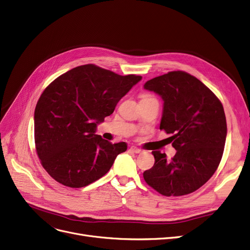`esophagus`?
Here are the masks:
<instances>
[{
  "instance_id": "1",
  "label": "esophagus",
  "mask_w": 250,
  "mask_h": 250,
  "mask_svg": "<svg viewBox=\"0 0 250 250\" xmlns=\"http://www.w3.org/2000/svg\"><path fill=\"white\" fill-rule=\"evenodd\" d=\"M129 150H131L132 152H134V153H141V152H142V150H141L138 147H136V146H132L131 148H129Z\"/></svg>"
}]
</instances>
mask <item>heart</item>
Listing matches in <instances>:
<instances>
[{
  "label": "heart",
  "mask_w": 250,
  "mask_h": 250,
  "mask_svg": "<svg viewBox=\"0 0 250 250\" xmlns=\"http://www.w3.org/2000/svg\"><path fill=\"white\" fill-rule=\"evenodd\" d=\"M151 96H149V95H142V99H146V98H150Z\"/></svg>",
  "instance_id": "heart-1"
}]
</instances>
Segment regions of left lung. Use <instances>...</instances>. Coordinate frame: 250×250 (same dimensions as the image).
<instances>
[{"instance_id": "8db88e82", "label": "left lung", "mask_w": 250, "mask_h": 250, "mask_svg": "<svg viewBox=\"0 0 250 250\" xmlns=\"http://www.w3.org/2000/svg\"><path fill=\"white\" fill-rule=\"evenodd\" d=\"M164 100L160 129L171 134L177 150L170 160L153 151L155 162L143 173L150 187L165 196L199 189L218 168L227 137L224 107L203 83L185 71H170L145 83Z\"/></svg>"}]
</instances>
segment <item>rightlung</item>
<instances>
[{
    "label": "right lung",
    "instance_id": "1",
    "mask_svg": "<svg viewBox=\"0 0 250 250\" xmlns=\"http://www.w3.org/2000/svg\"><path fill=\"white\" fill-rule=\"evenodd\" d=\"M141 80L85 64L47 86L35 110V142L42 167L54 180L82 188L110 169L127 145L108 142L95 134L96 127Z\"/></svg>",
    "mask_w": 250,
    "mask_h": 250
}]
</instances>
